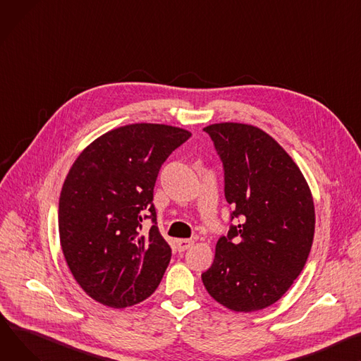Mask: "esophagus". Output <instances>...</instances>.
<instances>
[{"instance_id":"34e87169","label":"esophagus","mask_w":361,"mask_h":361,"mask_svg":"<svg viewBox=\"0 0 361 361\" xmlns=\"http://www.w3.org/2000/svg\"><path fill=\"white\" fill-rule=\"evenodd\" d=\"M193 244H195L193 239H177V250L180 252H183V251L188 250Z\"/></svg>"}]
</instances>
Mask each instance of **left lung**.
I'll return each instance as SVG.
<instances>
[{
    "mask_svg": "<svg viewBox=\"0 0 361 361\" xmlns=\"http://www.w3.org/2000/svg\"><path fill=\"white\" fill-rule=\"evenodd\" d=\"M224 165L231 224L202 274L209 295L235 312L276 303L303 270L315 232L309 185L287 152L261 129L216 123L203 129Z\"/></svg>",
    "mask_w": 361,
    "mask_h": 361,
    "instance_id": "8db88e82",
    "label": "left lung"
}]
</instances>
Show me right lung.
Instances as JSON below:
<instances>
[{
    "label": "right lung",
    "instance_id": "1",
    "mask_svg": "<svg viewBox=\"0 0 361 361\" xmlns=\"http://www.w3.org/2000/svg\"><path fill=\"white\" fill-rule=\"evenodd\" d=\"M191 136L136 123L95 139L77 158L59 197V238L82 290L110 307L149 298L171 259L157 226L154 187L165 159ZM151 219L149 231L141 222Z\"/></svg>",
    "mask_w": 361,
    "mask_h": 361
}]
</instances>
